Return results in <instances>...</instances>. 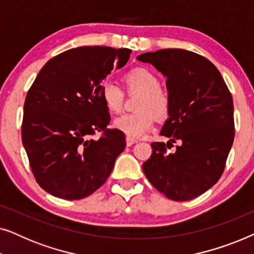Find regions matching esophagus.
I'll return each mask as SVG.
<instances>
[{"label":"esophagus","mask_w":254,"mask_h":254,"mask_svg":"<svg viewBox=\"0 0 254 254\" xmlns=\"http://www.w3.org/2000/svg\"><path fill=\"white\" fill-rule=\"evenodd\" d=\"M136 142H137L136 138H133V137H129V136L126 137V144L128 145V147H130V145L136 143Z\"/></svg>","instance_id":"esophagus-1"}]
</instances>
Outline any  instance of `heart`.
<instances>
[{"label": "heart", "instance_id": "b5f03b06", "mask_svg": "<svg viewBox=\"0 0 254 254\" xmlns=\"http://www.w3.org/2000/svg\"><path fill=\"white\" fill-rule=\"evenodd\" d=\"M125 90L127 92H140L135 104V112L125 113L113 121V127L127 136L136 138L143 135L156 119L168 116L171 105L169 92L159 86L157 75L150 69L134 68L124 75ZM102 98L106 109L112 113L123 109L125 93L121 88L112 82L103 85Z\"/></svg>", "mask_w": 254, "mask_h": 254}]
</instances>
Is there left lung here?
<instances>
[{
    "instance_id": "1",
    "label": "left lung",
    "mask_w": 254,
    "mask_h": 254,
    "mask_svg": "<svg viewBox=\"0 0 254 254\" xmlns=\"http://www.w3.org/2000/svg\"><path fill=\"white\" fill-rule=\"evenodd\" d=\"M166 76L171 105L152 154L142 168L158 192L189 201L214 186L234 143V100L221 72L202 55L168 48L137 57ZM178 143L176 150L168 148Z\"/></svg>"
}]
</instances>
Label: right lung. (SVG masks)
Instances as JSON below:
<instances>
[{
	"instance_id": "obj_1",
	"label": "right lung",
	"mask_w": 254,
	"mask_h": 254,
	"mask_svg": "<svg viewBox=\"0 0 254 254\" xmlns=\"http://www.w3.org/2000/svg\"><path fill=\"white\" fill-rule=\"evenodd\" d=\"M128 48L83 46L52 58L41 68L24 103L22 141L32 173L52 195L78 200L99 189L126 147L125 135L109 129L102 82L123 68ZM102 131L99 139L91 138Z\"/></svg>"
}]
</instances>
